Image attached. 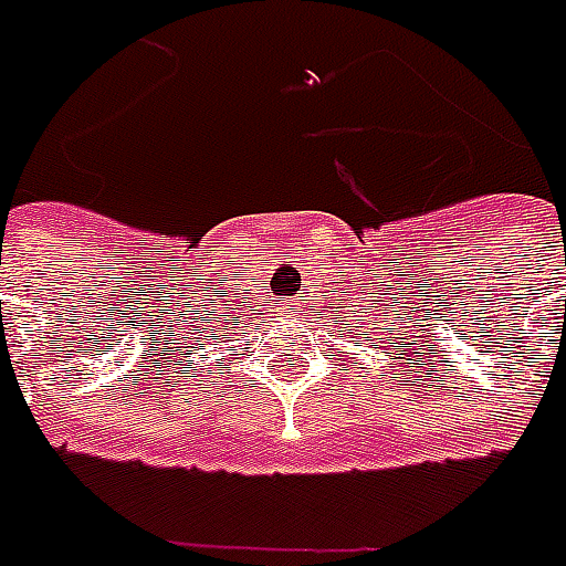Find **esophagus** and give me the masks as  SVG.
I'll use <instances>...</instances> for the list:
<instances>
[{"label":"esophagus","mask_w":566,"mask_h":566,"mask_svg":"<svg viewBox=\"0 0 566 566\" xmlns=\"http://www.w3.org/2000/svg\"><path fill=\"white\" fill-rule=\"evenodd\" d=\"M282 312L284 315H296V312H300V303H296V300H284Z\"/></svg>","instance_id":"obj_1"}]
</instances>
